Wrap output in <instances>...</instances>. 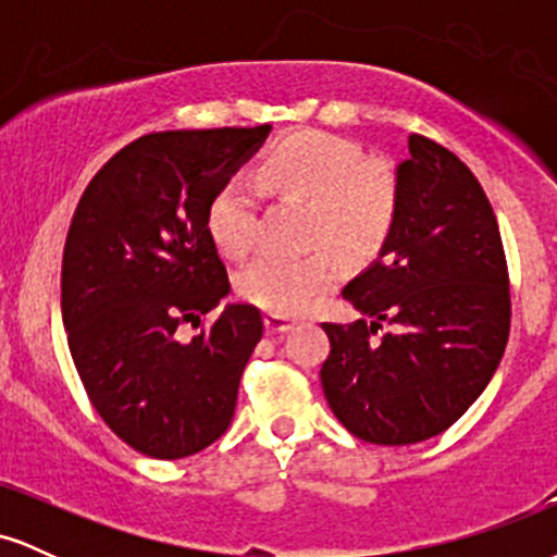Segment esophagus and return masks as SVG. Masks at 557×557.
I'll return each instance as SVG.
<instances>
[{"label":"esophagus","instance_id":"obj_1","mask_svg":"<svg viewBox=\"0 0 557 557\" xmlns=\"http://www.w3.org/2000/svg\"><path fill=\"white\" fill-rule=\"evenodd\" d=\"M264 327H267V332H272V335H280V332H290L293 327H296V322L283 314H267Z\"/></svg>","mask_w":557,"mask_h":557}]
</instances>
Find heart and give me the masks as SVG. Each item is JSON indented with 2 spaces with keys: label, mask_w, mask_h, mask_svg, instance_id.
<instances>
[{
  "label": "heart",
  "mask_w": 557,
  "mask_h": 557,
  "mask_svg": "<svg viewBox=\"0 0 557 557\" xmlns=\"http://www.w3.org/2000/svg\"><path fill=\"white\" fill-rule=\"evenodd\" d=\"M261 181L280 194L311 201L314 243H330L345 257L374 251L395 225L400 175L387 157H363L356 140L324 131H298L261 159ZM259 201L240 177L222 183L207 203L209 238L227 257H243L257 240ZM341 277L332 251L290 259L261 253L238 272L240 298L272 314H298Z\"/></svg>",
  "instance_id": "heart-1"
}]
</instances>
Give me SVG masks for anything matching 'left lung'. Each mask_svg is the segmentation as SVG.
<instances>
[{
    "label": "left lung",
    "mask_w": 557,
    "mask_h": 557,
    "mask_svg": "<svg viewBox=\"0 0 557 557\" xmlns=\"http://www.w3.org/2000/svg\"><path fill=\"white\" fill-rule=\"evenodd\" d=\"M408 154L380 259L343 287L361 319L322 324L332 413L374 445H413L456 424L510 332L508 261L487 194L437 140L411 133Z\"/></svg>",
    "instance_id": "8db88e82"
}]
</instances>
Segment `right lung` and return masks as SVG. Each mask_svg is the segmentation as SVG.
I'll use <instances>...</instances> for the list:
<instances>
[{"instance_id": "add662e5", "label": "right lung", "mask_w": 557, "mask_h": 557, "mask_svg": "<svg viewBox=\"0 0 557 557\" xmlns=\"http://www.w3.org/2000/svg\"><path fill=\"white\" fill-rule=\"evenodd\" d=\"M270 125L168 131L120 149L83 190L62 253V322L104 424L159 461L227 432L240 374L264 335L259 309L230 304L227 270L203 216Z\"/></svg>"}]
</instances>
